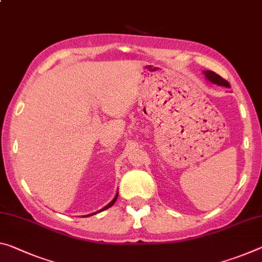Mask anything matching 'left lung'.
<instances>
[{
	"instance_id": "1",
	"label": "left lung",
	"mask_w": 262,
	"mask_h": 262,
	"mask_svg": "<svg viewBox=\"0 0 262 262\" xmlns=\"http://www.w3.org/2000/svg\"><path fill=\"white\" fill-rule=\"evenodd\" d=\"M204 73H205L206 78L209 79L211 82H213V84H217V85H221V86H226V87L230 86V84H228V81L225 80V79H224V78H222L221 76H219V74L214 73L212 71H205Z\"/></svg>"
}]
</instances>
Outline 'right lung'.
<instances>
[{"instance_id": "obj_1", "label": "right lung", "mask_w": 262, "mask_h": 262, "mask_svg": "<svg viewBox=\"0 0 262 262\" xmlns=\"http://www.w3.org/2000/svg\"><path fill=\"white\" fill-rule=\"evenodd\" d=\"M116 198H118V193H116V196H115V198L113 199V201H112V202L110 203V204H108V205H107V206H105V207H103V209H102V210H100V211H103V210L108 209V207H111L112 205H113V204H114V203H115V201H116ZM98 212H99V211H98ZM94 214H95V213H94Z\"/></svg>"}]
</instances>
